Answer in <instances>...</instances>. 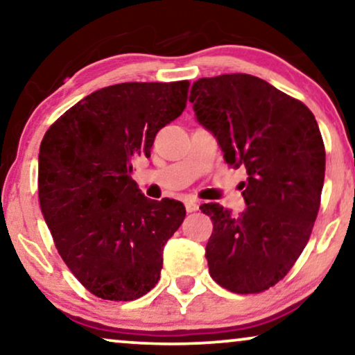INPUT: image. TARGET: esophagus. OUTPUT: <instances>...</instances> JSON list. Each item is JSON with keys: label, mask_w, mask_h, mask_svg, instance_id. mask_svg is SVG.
<instances>
[{"label": "esophagus", "mask_w": 355, "mask_h": 355, "mask_svg": "<svg viewBox=\"0 0 355 355\" xmlns=\"http://www.w3.org/2000/svg\"><path fill=\"white\" fill-rule=\"evenodd\" d=\"M186 210L189 213L197 211L198 210V202L193 200V198H187V200H186Z\"/></svg>", "instance_id": "1"}]
</instances>
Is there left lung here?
Segmentation results:
<instances>
[{
    "instance_id": "obj_1",
    "label": "left lung",
    "mask_w": 355,
    "mask_h": 355,
    "mask_svg": "<svg viewBox=\"0 0 355 355\" xmlns=\"http://www.w3.org/2000/svg\"><path fill=\"white\" fill-rule=\"evenodd\" d=\"M189 101L226 163L247 171L239 216L220 203L200 207L213 221L210 276L231 293H261L288 275L312 232L324 181L318 124L304 103L250 74L198 79Z\"/></svg>"
}]
</instances>
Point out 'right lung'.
Wrapping results in <instances>:
<instances>
[{
  "mask_svg": "<svg viewBox=\"0 0 355 355\" xmlns=\"http://www.w3.org/2000/svg\"><path fill=\"white\" fill-rule=\"evenodd\" d=\"M189 82H125L87 95L42 140L38 198L61 259L105 300H134L158 283L163 247L186 218L130 178L155 135L181 116Z\"/></svg>",
  "mask_w": 355,
  "mask_h": 355,
  "instance_id": "right-lung-1",
  "label": "right lung"
}]
</instances>
